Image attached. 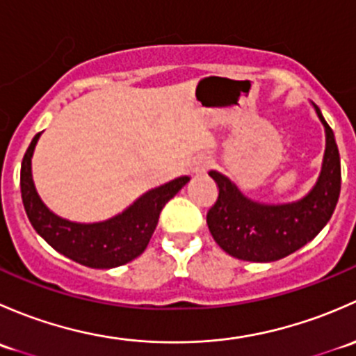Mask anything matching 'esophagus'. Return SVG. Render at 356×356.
Wrapping results in <instances>:
<instances>
[{
  "label": "esophagus",
  "instance_id": "1",
  "mask_svg": "<svg viewBox=\"0 0 356 356\" xmlns=\"http://www.w3.org/2000/svg\"><path fill=\"white\" fill-rule=\"evenodd\" d=\"M208 168H210V158H208V156L200 155V156H196L195 160H193V165H191L193 174L203 175V174H207Z\"/></svg>",
  "mask_w": 356,
  "mask_h": 356
}]
</instances>
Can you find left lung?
<instances>
[{"mask_svg": "<svg viewBox=\"0 0 356 356\" xmlns=\"http://www.w3.org/2000/svg\"><path fill=\"white\" fill-rule=\"evenodd\" d=\"M315 111L325 129V152L321 175L301 200L291 203H260L239 191L217 170L208 175L217 182L218 198L207 213L215 243L231 257L246 261H275L310 243L332 217L341 191V160L332 129Z\"/></svg>", "mask_w": 356, "mask_h": 356, "instance_id": "obj_1", "label": "left lung"}]
</instances>
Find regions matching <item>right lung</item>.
Segmentation results:
<instances>
[{
	"label": "right lung",
	"instance_id": "1",
	"mask_svg": "<svg viewBox=\"0 0 356 356\" xmlns=\"http://www.w3.org/2000/svg\"><path fill=\"white\" fill-rule=\"evenodd\" d=\"M41 132L29 145L20 168L25 213L39 236L58 253L91 268H113L138 258L155 232L161 208L189 182L188 175L149 189L122 213L103 222H72L53 213L38 195L32 179V155Z\"/></svg>",
	"mask_w": 356,
	"mask_h": 356
}]
</instances>
